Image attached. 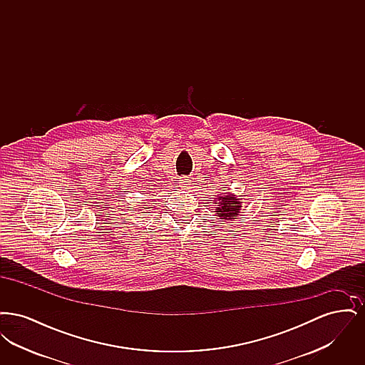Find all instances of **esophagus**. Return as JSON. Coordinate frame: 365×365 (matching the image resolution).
Wrapping results in <instances>:
<instances>
[{"instance_id":"obj_1","label":"esophagus","mask_w":365,"mask_h":365,"mask_svg":"<svg viewBox=\"0 0 365 365\" xmlns=\"http://www.w3.org/2000/svg\"><path fill=\"white\" fill-rule=\"evenodd\" d=\"M179 185H180V187L187 189L190 186V179L186 176H182V178H179Z\"/></svg>"}]
</instances>
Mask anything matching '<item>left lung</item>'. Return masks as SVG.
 I'll return each mask as SVG.
<instances>
[{
  "label": "left lung",
  "mask_w": 365,
  "mask_h": 365,
  "mask_svg": "<svg viewBox=\"0 0 365 365\" xmlns=\"http://www.w3.org/2000/svg\"><path fill=\"white\" fill-rule=\"evenodd\" d=\"M241 209V202L237 197L234 195H226V197H220V202L219 207L216 209L217 216L226 220L235 219L237 215L240 213Z\"/></svg>",
  "instance_id": "1"
}]
</instances>
